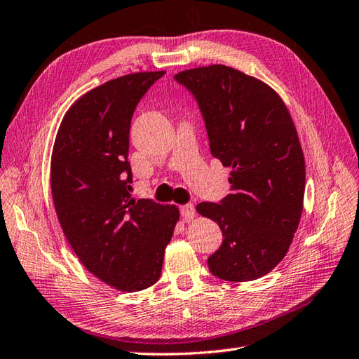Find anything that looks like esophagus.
<instances>
[{
	"label": "esophagus",
	"mask_w": 359,
	"mask_h": 359,
	"mask_svg": "<svg viewBox=\"0 0 359 359\" xmlns=\"http://www.w3.org/2000/svg\"><path fill=\"white\" fill-rule=\"evenodd\" d=\"M180 213L184 221H190L195 218V205L194 204H184L180 207Z\"/></svg>",
	"instance_id": "34e87169"
}]
</instances>
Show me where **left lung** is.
<instances>
[{"label": "left lung", "mask_w": 359, "mask_h": 359, "mask_svg": "<svg viewBox=\"0 0 359 359\" xmlns=\"http://www.w3.org/2000/svg\"><path fill=\"white\" fill-rule=\"evenodd\" d=\"M173 78L200 106L212 155L232 169V194L196 205L224 238L209 270L226 281L258 280L285 257L302 213L306 165L292 116L272 87L232 67Z\"/></svg>", "instance_id": "left-lung-1"}]
</instances>
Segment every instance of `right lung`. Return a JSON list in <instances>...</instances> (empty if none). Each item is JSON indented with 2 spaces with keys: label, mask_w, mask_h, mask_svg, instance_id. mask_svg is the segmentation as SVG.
Listing matches in <instances>:
<instances>
[{
  "label": "right lung",
  "mask_w": 359,
  "mask_h": 359,
  "mask_svg": "<svg viewBox=\"0 0 359 359\" xmlns=\"http://www.w3.org/2000/svg\"><path fill=\"white\" fill-rule=\"evenodd\" d=\"M164 74L124 75L83 95L62 118L52 152L50 186L62 232L90 273L123 292L158 281L180 219L175 205L135 201L129 194L132 116Z\"/></svg>",
  "instance_id": "right-lung-1"
}]
</instances>
